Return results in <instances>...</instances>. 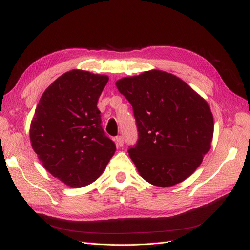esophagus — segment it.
Returning a JSON list of instances; mask_svg holds the SVG:
<instances>
[{
  "label": "esophagus",
  "mask_w": 250,
  "mask_h": 250,
  "mask_svg": "<svg viewBox=\"0 0 250 250\" xmlns=\"http://www.w3.org/2000/svg\"><path fill=\"white\" fill-rule=\"evenodd\" d=\"M115 143H116V145L118 147H122L123 144H124V138L123 137H116Z\"/></svg>",
  "instance_id": "34e87169"
}]
</instances>
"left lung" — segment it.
<instances>
[{
    "instance_id": "1",
    "label": "left lung",
    "mask_w": 250,
    "mask_h": 250,
    "mask_svg": "<svg viewBox=\"0 0 250 250\" xmlns=\"http://www.w3.org/2000/svg\"><path fill=\"white\" fill-rule=\"evenodd\" d=\"M132 105L139 130L129 157L149 184L167 188L187 179L210 149L214 118L206 99L177 76L160 70L116 82Z\"/></svg>"
}]
</instances>
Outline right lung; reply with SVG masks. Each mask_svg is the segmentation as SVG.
I'll use <instances>...</instances> for the list:
<instances>
[{"label": "right lung", "instance_id": "obj_1", "mask_svg": "<svg viewBox=\"0 0 250 250\" xmlns=\"http://www.w3.org/2000/svg\"><path fill=\"white\" fill-rule=\"evenodd\" d=\"M106 75L83 70L62 74L44 90L30 124L39 160L65 186L82 188L99 178L115 154L105 135L97 102Z\"/></svg>", "mask_w": 250, "mask_h": 250}]
</instances>
